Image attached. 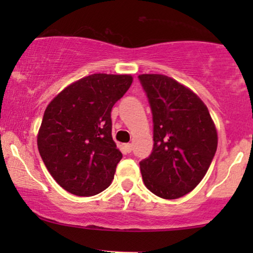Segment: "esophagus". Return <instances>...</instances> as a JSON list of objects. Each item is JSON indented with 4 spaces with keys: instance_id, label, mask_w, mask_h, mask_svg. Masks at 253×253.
Wrapping results in <instances>:
<instances>
[{
    "instance_id": "obj_1",
    "label": "esophagus",
    "mask_w": 253,
    "mask_h": 253,
    "mask_svg": "<svg viewBox=\"0 0 253 253\" xmlns=\"http://www.w3.org/2000/svg\"><path fill=\"white\" fill-rule=\"evenodd\" d=\"M124 149H125V151H126V152H132V150H133V145L132 144H125V146H124Z\"/></svg>"
}]
</instances>
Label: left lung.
Instances as JSON below:
<instances>
[{
  "label": "left lung",
  "mask_w": 253,
  "mask_h": 253,
  "mask_svg": "<svg viewBox=\"0 0 253 253\" xmlns=\"http://www.w3.org/2000/svg\"><path fill=\"white\" fill-rule=\"evenodd\" d=\"M153 120V149L140 162L146 188L162 199L190 193L202 181L217 147L208 108L187 86L164 75H139Z\"/></svg>",
  "instance_id": "1"
}]
</instances>
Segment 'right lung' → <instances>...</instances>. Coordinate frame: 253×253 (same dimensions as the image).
Wrapping results in <instances>:
<instances>
[{"label": "right lung", "mask_w": 253, "mask_h": 253, "mask_svg": "<svg viewBox=\"0 0 253 253\" xmlns=\"http://www.w3.org/2000/svg\"><path fill=\"white\" fill-rule=\"evenodd\" d=\"M132 81L129 75H90L66 86L47 106L38 149L63 189L92 196L110 185L123 158L112 138L110 113Z\"/></svg>", "instance_id": "right-lung-1"}]
</instances>
